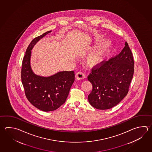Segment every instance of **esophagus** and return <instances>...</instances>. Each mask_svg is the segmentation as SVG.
<instances>
[{"mask_svg":"<svg viewBox=\"0 0 152 152\" xmlns=\"http://www.w3.org/2000/svg\"><path fill=\"white\" fill-rule=\"evenodd\" d=\"M75 77L77 80H83L86 78V75L82 72H78L76 74Z\"/></svg>","mask_w":152,"mask_h":152,"instance_id":"1","label":"esophagus"}]
</instances>
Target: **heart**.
Listing matches in <instances>:
<instances>
[{
    "mask_svg": "<svg viewBox=\"0 0 152 152\" xmlns=\"http://www.w3.org/2000/svg\"><path fill=\"white\" fill-rule=\"evenodd\" d=\"M111 45V42L109 40L105 41L95 53L89 56L86 61L87 64L90 66H94L100 63Z\"/></svg>",
    "mask_w": 152,
    "mask_h": 152,
    "instance_id": "1",
    "label": "heart"
}]
</instances>
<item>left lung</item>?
<instances>
[{"instance_id":"1","label":"left lung","mask_w":152,"mask_h":152,"mask_svg":"<svg viewBox=\"0 0 152 152\" xmlns=\"http://www.w3.org/2000/svg\"><path fill=\"white\" fill-rule=\"evenodd\" d=\"M134 64L131 50L126 42L119 54L93 66L88 76L92 85L88 96L91 105L98 110H107L119 103L128 94Z\"/></svg>"}]
</instances>
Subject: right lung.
I'll return each mask as SVG.
<instances>
[{
    "label": "right lung",
    "instance_id": "add662e5",
    "mask_svg": "<svg viewBox=\"0 0 152 152\" xmlns=\"http://www.w3.org/2000/svg\"><path fill=\"white\" fill-rule=\"evenodd\" d=\"M35 37L26 49L21 67V82L26 98L35 107L48 112L54 111L65 103L75 80V72H61L48 77L35 75L30 66L31 50L35 43L46 34Z\"/></svg>",
    "mask_w": 152,
    "mask_h": 152
}]
</instances>
